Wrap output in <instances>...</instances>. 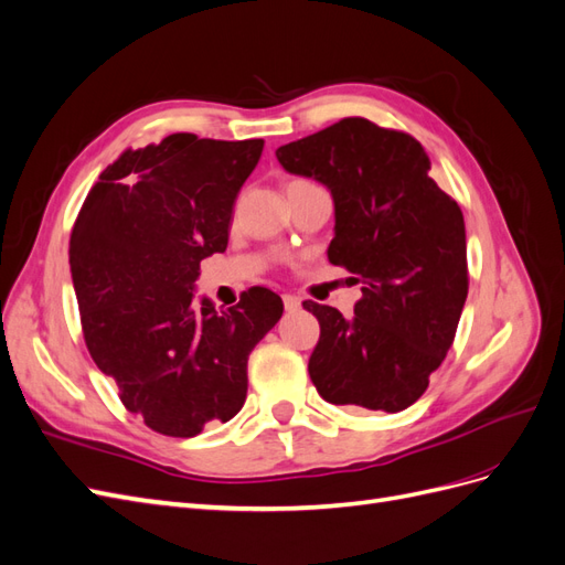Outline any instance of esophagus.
I'll list each match as a JSON object with an SVG mask.
<instances>
[{
  "instance_id": "esophagus-1",
  "label": "esophagus",
  "mask_w": 565,
  "mask_h": 565,
  "mask_svg": "<svg viewBox=\"0 0 565 565\" xmlns=\"http://www.w3.org/2000/svg\"><path fill=\"white\" fill-rule=\"evenodd\" d=\"M282 303H285V311H297L301 306V301L292 295H282Z\"/></svg>"
}]
</instances>
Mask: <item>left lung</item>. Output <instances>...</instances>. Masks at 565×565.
Instances as JSON below:
<instances>
[{"instance_id": "1", "label": "left lung", "mask_w": 565, "mask_h": 565, "mask_svg": "<svg viewBox=\"0 0 565 565\" xmlns=\"http://www.w3.org/2000/svg\"><path fill=\"white\" fill-rule=\"evenodd\" d=\"M289 174L328 185L334 237L328 259L353 273L363 299L344 318L303 301L320 322L309 374L334 405L401 413L448 355L469 292L459 204L429 177V156L405 131L344 117L280 146Z\"/></svg>"}]
</instances>
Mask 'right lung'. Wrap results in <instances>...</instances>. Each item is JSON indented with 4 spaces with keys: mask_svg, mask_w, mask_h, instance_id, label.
<instances>
[{
    "mask_svg": "<svg viewBox=\"0 0 565 565\" xmlns=\"http://www.w3.org/2000/svg\"><path fill=\"white\" fill-rule=\"evenodd\" d=\"M264 141L172 134L125 150L98 177L71 233L82 332L119 401L152 431L193 438L233 419L247 358L282 316L249 287L228 311L195 301L200 262L226 252L233 204Z\"/></svg>",
    "mask_w": 565,
    "mask_h": 565,
    "instance_id": "right-lung-1",
    "label": "right lung"
}]
</instances>
